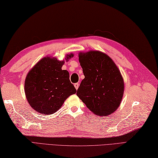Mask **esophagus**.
I'll use <instances>...</instances> for the list:
<instances>
[{"label": "esophagus", "instance_id": "obj_1", "mask_svg": "<svg viewBox=\"0 0 158 158\" xmlns=\"http://www.w3.org/2000/svg\"><path fill=\"white\" fill-rule=\"evenodd\" d=\"M74 87L76 88V90H78V87H79V84H78V83L74 84Z\"/></svg>", "mask_w": 158, "mask_h": 158}]
</instances>
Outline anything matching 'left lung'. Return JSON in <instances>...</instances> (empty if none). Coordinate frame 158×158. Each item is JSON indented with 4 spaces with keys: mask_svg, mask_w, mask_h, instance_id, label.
<instances>
[{
    "mask_svg": "<svg viewBox=\"0 0 158 158\" xmlns=\"http://www.w3.org/2000/svg\"><path fill=\"white\" fill-rule=\"evenodd\" d=\"M85 76L77 96L88 109L98 116L112 114L119 106L124 93V81L113 60L99 51L79 53Z\"/></svg>",
    "mask_w": 158,
    "mask_h": 158,
    "instance_id": "left-lung-1",
    "label": "left lung"
}]
</instances>
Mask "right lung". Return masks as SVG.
<instances>
[{
  "mask_svg": "<svg viewBox=\"0 0 158 158\" xmlns=\"http://www.w3.org/2000/svg\"><path fill=\"white\" fill-rule=\"evenodd\" d=\"M74 56L68 54L66 61ZM64 61L45 57L35 65L26 76L25 93L32 108L44 114H52L58 110L68 97L76 90L70 82V74L61 70Z\"/></svg>",
  "mask_w": 158,
  "mask_h": 158,
  "instance_id": "add662e5",
  "label": "right lung"
}]
</instances>
